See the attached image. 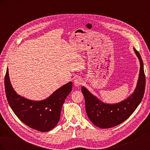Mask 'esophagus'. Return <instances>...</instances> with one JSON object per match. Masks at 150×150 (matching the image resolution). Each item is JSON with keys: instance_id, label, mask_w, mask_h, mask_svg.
I'll return each instance as SVG.
<instances>
[{"instance_id": "obj_1", "label": "esophagus", "mask_w": 150, "mask_h": 150, "mask_svg": "<svg viewBox=\"0 0 150 150\" xmlns=\"http://www.w3.org/2000/svg\"><path fill=\"white\" fill-rule=\"evenodd\" d=\"M82 84H83V80L79 78L75 79V80L74 81V84L75 86H76V87L80 86Z\"/></svg>"}]
</instances>
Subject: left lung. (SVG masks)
I'll return each instance as SVG.
<instances>
[{"instance_id":"obj_1","label":"left lung","mask_w":150,"mask_h":150,"mask_svg":"<svg viewBox=\"0 0 150 150\" xmlns=\"http://www.w3.org/2000/svg\"><path fill=\"white\" fill-rule=\"evenodd\" d=\"M133 50L139 61V72L137 87L126 99L115 104L103 103L84 86L81 88L87 115L91 121L99 128H110L122 123L133 114L142 100L146 81L143 62L139 53L135 48Z\"/></svg>"}]
</instances>
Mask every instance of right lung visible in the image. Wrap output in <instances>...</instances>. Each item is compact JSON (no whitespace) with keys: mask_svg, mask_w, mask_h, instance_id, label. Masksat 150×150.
<instances>
[{"mask_svg":"<svg viewBox=\"0 0 150 150\" xmlns=\"http://www.w3.org/2000/svg\"><path fill=\"white\" fill-rule=\"evenodd\" d=\"M72 88L71 81L56 90L42 101H33L18 94L11 83L8 69L5 76V90L7 101L13 112L30 128L47 132L55 127L60 119L61 109Z\"/></svg>","mask_w":150,"mask_h":150,"instance_id":"1","label":"right lung"}]
</instances>
